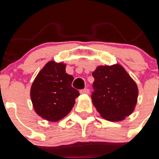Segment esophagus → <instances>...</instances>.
Instances as JSON below:
<instances>
[{"label":"esophagus","mask_w":159,"mask_h":159,"mask_svg":"<svg viewBox=\"0 0 159 159\" xmlns=\"http://www.w3.org/2000/svg\"><path fill=\"white\" fill-rule=\"evenodd\" d=\"M80 94H88L89 93V90L87 89V88H85V89H83V90H80Z\"/></svg>","instance_id":"esophagus-1"}]
</instances>
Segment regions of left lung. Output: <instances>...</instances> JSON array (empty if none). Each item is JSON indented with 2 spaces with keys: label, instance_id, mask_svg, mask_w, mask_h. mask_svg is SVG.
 I'll list each match as a JSON object with an SVG mask.
<instances>
[{
  "label": "left lung",
  "instance_id": "8db88e82",
  "mask_svg": "<svg viewBox=\"0 0 159 159\" xmlns=\"http://www.w3.org/2000/svg\"><path fill=\"white\" fill-rule=\"evenodd\" d=\"M92 75L95 91L92 99L99 115L111 122L122 121L131 115L139 89L124 67L119 64L98 66Z\"/></svg>",
  "mask_w": 159,
  "mask_h": 159
}]
</instances>
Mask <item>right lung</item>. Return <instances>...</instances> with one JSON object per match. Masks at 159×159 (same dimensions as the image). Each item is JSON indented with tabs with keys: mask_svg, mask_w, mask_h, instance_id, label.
Here are the masks:
<instances>
[{
	"mask_svg": "<svg viewBox=\"0 0 159 159\" xmlns=\"http://www.w3.org/2000/svg\"><path fill=\"white\" fill-rule=\"evenodd\" d=\"M66 64L48 62L39 71L30 90L32 106L38 116L49 122H58L71 111L80 95L71 87L72 75L65 71Z\"/></svg>",
	"mask_w": 159,
	"mask_h": 159,
	"instance_id": "obj_1",
	"label": "right lung"
}]
</instances>
